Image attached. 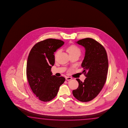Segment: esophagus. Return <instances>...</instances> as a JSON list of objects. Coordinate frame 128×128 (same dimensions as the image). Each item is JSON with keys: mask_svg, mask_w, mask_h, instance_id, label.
Segmentation results:
<instances>
[{"mask_svg": "<svg viewBox=\"0 0 128 128\" xmlns=\"http://www.w3.org/2000/svg\"><path fill=\"white\" fill-rule=\"evenodd\" d=\"M71 79H72V78H71V77H70V76H67L66 78V80H71Z\"/></svg>", "mask_w": 128, "mask_h": 128, "instance_id": "esophagus-1", "label": "esophagus"}]
</instances>
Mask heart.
<instances>
[{
    "label": "heart",
    "instance_id": "obj_1",
    "mask_svg": "<svg viewBox=\"0 0 128 128\" xmlns=\"http://www.w3.org/2000/svg\"><path fill=\"white\" fill-rule=\"evenodd\" d=\"M66 51L68 53L70 56H73V55H75V54H79L80 55V52H81L80 48H79L78 46L75 45H72L68 46L66 48ZM60 52V50H57L56 52L55 53L54 57H56Z\"/></svg>",
    "mask_w": 128,
    "mask_h": 128
}]
</instances>
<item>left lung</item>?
Wrapping results in <instances>:
<instances>
[{"mask_svg":"<svg viewBox=\"0 0 128 128\" xmlns=\"http://www.w3.org/2000/svg\"><path fill=\"white\" fill-rule=\"evenodd\" d=\"M76 43L85 48L81 66L86 78L83 82L76 79L79 86L72 94L80 102H89L98 95L106 82L108 68V56L104 47L94 39L86 38Z\"/></svg>","mask_w":128,"mask_h":128,"instance_id":"left-lung-1","label":"left lung"}]
</instances>
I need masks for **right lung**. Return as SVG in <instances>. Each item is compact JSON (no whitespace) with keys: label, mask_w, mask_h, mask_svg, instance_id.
I'll return each instance as SVG.
<instances>
[{"label":"right lung","mask_w":128,"mask_h":128,"mask_svg":"<svg viewBox=\"0 0 128 128\" xmlns=\"http://www.w3.org/2000/svg\"><path fill=\"white\" fill-rule=\"evenodd\" d=\"M64 43L58 39H46L36 44L28 54L26 66L28 82L33 93L42 101L53 100L65 81L64 78L52 75L51 72L55 61L54 52Z\"/></svg>","instance_id":"add662e5"}]
</instances>
